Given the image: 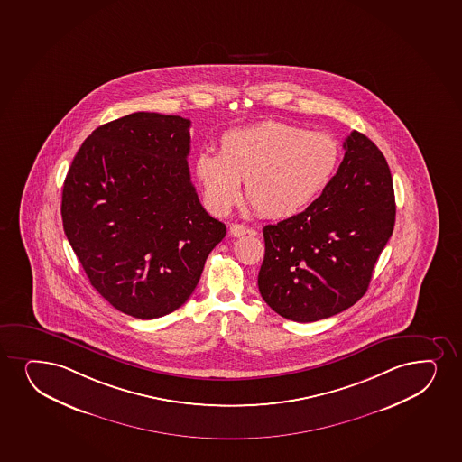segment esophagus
<instances>
[{
  "label": "esophagus",
  "instance_id": "esophagus-1",
  "mask_svg": "<svg viewBox=\"0 0 462 462\" xmlns=\"http://www.w3.org/2000/svg\"><path fill=\"white\" fill-rule=\"evenodd\" d=\"M228 230H230L232 236H243V235L247 234V227H245V224H230Z\"/></svg>",
  "mask_w": 462,
  "mask_h": 462
}]
</instances>
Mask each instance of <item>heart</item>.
I'll return each instance as SVG.
<instances>
[{
    "mask_svg": "<svg viewBox=\"0 0 462 462\" xmlns=\"http://www.w3.org/2000/svg\"><path fill=\"white\" fill-rule=\"evenodd\" d=\"M340 162V145L328 133L277 120L226 131L219 152L202 150L193 173L202 199L215 215H226L241 198V180L256 213L289 217L329 187Z\"/></svg>",
    "mask_w": 462,
    "mask_h": 462,
    "instance_id": "1",
    "label": "heart"
}]
</instances>
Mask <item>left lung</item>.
<instances>
[{
    "mask_svg": "<svg viewBox=\"0 0 462 462\" xmlns=\"http://www.w3.org/2000/svg\"><path fill=\"white\" fill-rule=\"evenodd\" d=\"M331 184L304 212L263 228L261 297L299 323L321 320L364 297L396 221L390 167L353 131Z\"/></svg>",
    "mask_w": 462,
    "mask_h": 462,
    "instance_id": "1",
    "label": "left lung"
}]
</instances>
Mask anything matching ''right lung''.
Masks as SVG:
<instances>
[{
	"label": "right lung",
	"mask_w": 462,
	"mask_h": 462,
	"mask_svg": "<svg viewBox=\"0 0 462 462\" xmlns=\"http://www.w3.org/2000/svg\"><path fill=\"white\" fill-rule=\"evenodd\" d=\"M190 120L133 113L88 136L66 174L61 217L94 289L150 320L180 308L226 236L191 184Z\"/></svg>",
	"instance_id": "right-lung-1"
}]
</instances>
